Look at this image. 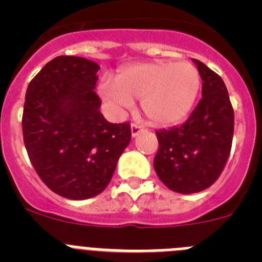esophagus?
Segmentation results:
<instances>
[{
	"instance_id": "obj_1",
	"label": "esophagus",
	"mask_w": 262,
	"mask_h": 262,
	"mask_svg": "<svg viewBox=\"0 0 262 262\" xmlns=\"http://www.w3.org/2000/svg\"><path fill=\"white\" fill-rule=\"evenodd\" d=\"M143 129L144 128H143V126H140V124H136V123L131 124V135H133V138H136L139 134L142 133Z\"/></svg>"
}]
</instances>
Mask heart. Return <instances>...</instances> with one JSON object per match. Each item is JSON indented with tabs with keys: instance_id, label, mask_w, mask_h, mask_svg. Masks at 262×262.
Returning a JSON list of instances; mask_svg holds the SVG:
<instances>
[{
	"instance_id": "obj_1",
	"label": "heart",
	"mask_w": 262,
	"mask_h": 262,
	"mask_svg": "<svg viewBox=\"0 0 262 262\" xmlns=\"http://www.w3.org/2000/svg\"><path fill=\"white\" fill-rule=\"evenodd\" d=\"M201 90V73L190 61L138 62L124 67L117 78L99 81L98 94L114 111L142 99L143 114L155 126L169 127L189 115Z\"/></svg>"
}]
</instances>
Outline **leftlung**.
<instances>
[{
	"label": "left lung",
	"mask_w": 262,
	"mask_h": 262,
	"mask_svg": "<svg viewBox=\"0 0 262 262\" xmlns=\"http://www.w3.org/2000/svg\"><path fill=\"white\" fill-rule=\"evenodd\" d=\"M202 78V99L181 126L160 129L154 160L157 177L176 193H200L221 176L230 156L233 108L221 76L193 59Z\"/></svg>",
	"instance_id": "obj_1"
}]
</instances>
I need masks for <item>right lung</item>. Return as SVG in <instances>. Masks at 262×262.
Instances as JSON below:
<instances>
[{
    "instance_id": "1",
    "label": "right lung",
    "mask_w": 262,
    "mask_h": 262,
    "mask_svg": "<svg viewBox=\"0 0 262 262\" xmlns=\"http://www.w3.org/2000/svg\"><path fill=\"white\" fill-rule=\"evenodd\" d=\"M99 66L57 56L29 84L23 140L30 161L53 193L82 201L98 195L131 142L128 123H110L96 94Z\"/></svg>"
}]
</instances>
